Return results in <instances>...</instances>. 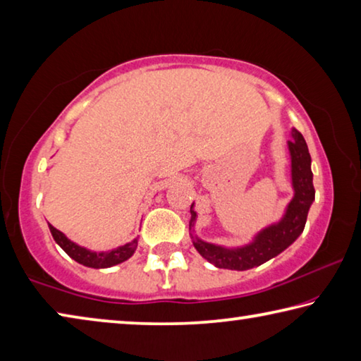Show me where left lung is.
Wrapping results in <instances>:
<instances>
[{"label": "left lung", "instance_id": "8db88e82", "mask_svg": "<svg viewBox=\"0 0 361 361\" xmlns=\"http://www.w3.org/2000/svg\"><path fill=\"white\" fill-rule=\"evenodd\" d=\"M291 140H288V149L291 156V183L295 189L291 202L285 210L283 218L279 223L267 226L255 235L253 242L248 245L237 248H226L200 240L197 235H192V245L204 256V258L219 269H231V271H247L262 262L269 261L274 256L282 253L295 242L304 231L305 219L310 205L315 199V189L312 183V170H310V154L301 132L291 130ZM194 205V204H192ZM191 205V223L189 229L194 226L195 212Z\"/></svg>", "mask_w": 361, "mask_h": 361}]
</instances>
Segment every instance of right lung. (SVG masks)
Segmentation results:
<instances>
[{"instance_id": "obj_1", "label": "right lung", "mask_w": 361, "mask_h": 361, "mask_svg": "<svg viewBox=\"0 0 361 361\" xmlns=\"http://www.w3.org/2000/svg\"><path fill=\"white\" fill-rule=\"evenodd\" d=\"M49 229H51L54 240L63 248V252L68 255L70 258L78 261L79 264L94 267V269H105V267L119 264V262H124L126 259H129L133 253H135L137 245H138V239H133L132 242L126 243V245L109 250V252L97 253V252H92V250L79 247L78 243L71 242L63 232H60L59 229L54 228L52 224H49Z\"/></svg>"}]
</instances>
